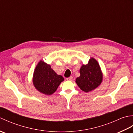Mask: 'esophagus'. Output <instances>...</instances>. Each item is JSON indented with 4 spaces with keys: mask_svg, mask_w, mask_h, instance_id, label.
<instances>
[{
    "mask_svg": "<svg viewBox=\"0 0 133 133\" xmlns=\"http://www.w3.org/2000/svg\"><path fill=\"white\" fill-rule=\"evenodd\" d=\"M72 78H73V77H72V76H71V77H69V78H66V79H67V81H72Z\"/></svg>",
    "mask_w": 133,
    "mask_h": 133,
    "instance_id": "1",
    "label": "esophagus"
}]
</instances>
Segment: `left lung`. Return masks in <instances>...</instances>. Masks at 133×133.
<instances>
[{"mask_svg":"<svg viewBox=\"0 0 133 133\" xmlns=\"http://www.w3.org/2000/svg\"><path fill=\"white\" fill-rule=\"evenodd\" d=\"M81 75L76 79V83L84 92H89L100 85L102 81L100 66L95 59L91 58L89 63L82 65L80 69Z\"/></svg>","mask_w":133,"mask_h":133,"instance_id":"left-lung-1","label":"left lung"}]
</instances>
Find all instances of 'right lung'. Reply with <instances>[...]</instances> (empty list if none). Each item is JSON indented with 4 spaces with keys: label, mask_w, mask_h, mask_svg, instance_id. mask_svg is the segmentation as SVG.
I'll list each match as a JSON object with an SVG mask.
<instances>
[{
    "label": "right lung",
    "mask_w": 133,
    "mask_h": 133,
    "mask_svg": "<svg viewBox=\"0 0 133 133\" xmlns=\"http://www.w3.org/2000/svg\"><path fill=\"white\" fill-rule=\"evenodd\" d=\"M64 78L58 75L51 68L50 65L41 61L34 72L33 83L39 91L46 95L54 92Z\"/></svg>",
    "instance_id": "1"
}]
</instances>
